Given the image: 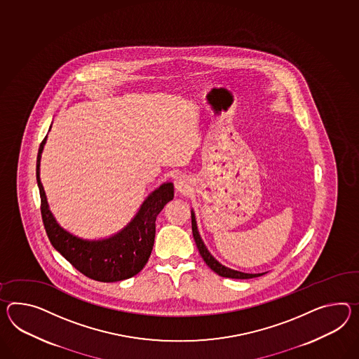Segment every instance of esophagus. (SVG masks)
I'll return each mask as SVG.
<instances>
[{
	"label": "esophagus",
	"instance_id": "obj_1",
	"mask_svg": "<svg viewBox=\"0 0 359 359\" xmlns=\"http://www.w3.org/2000/svg\"><path fill=\"white\" fill-rule=\"evenodd\" d=\"M175 188L177 192L185 193L189 191V188H191V183H189V179L185 175H180L176 177L175 180Z\"/></svg>",
	"mask_w": 359,
	"mask_h": 359
}]
</instances>
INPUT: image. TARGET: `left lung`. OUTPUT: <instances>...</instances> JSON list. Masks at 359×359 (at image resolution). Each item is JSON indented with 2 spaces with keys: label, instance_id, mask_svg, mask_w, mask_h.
Returning a JSON list of instances; mask_svg holds the SVG:
<instances>
[{
  "label": "left lung",
  "instance_id": "obj_1",
  "mask_svg": "<svg viewBox=\"0 0 359 359\" xmlns=\"http://www.w3.org/2000/svg\"><path fill=\"white\" fill-rule=\"evenodd\" d=\"M192 232L193 237H194V241L196 245L198 248V252L201 254L203 261L206 262V264L210 267L211 270L214 272H217L220 276L223 278H231V279H252V278H258L263 273H245V272L235 271V270H231L226 266L220 264V263L211 255L210 252L206 249V246L203 244L200 233H198V229H197V224H196V218H194V214L192 212Z\"/></svg>",
  "mask_w": 359,
  "mask_h": 359
}]
</instances>
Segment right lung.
I'll use <instances>...</instances> for the list:
<instances>
[{
    "label": "right lung",
    "instance_id": "add662e5",
    "mask_svg": "<svg viewBox=\"0 0 359 359\" xmlns=\"http://www.w3.org/2000/svg\"><path fill=\"white\" fill-rule=\"evenodd\" d=\"M45 139L39 148L36 177L40 189L43 223L54 249L89 279L113 283L130 279L139 273L148 262L153 249L157 215L167 202L174 198V185L163 184L151 193L142 203L139 214L118 235L102 241L81 240L63 231L48 208L44 188L39 176Z\"/></svg>",
    "mask_w": 359,
    "mask_h": 359
}]
</instances>
